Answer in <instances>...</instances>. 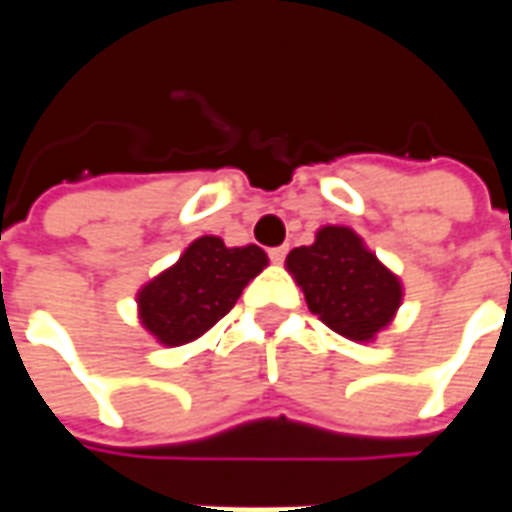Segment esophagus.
<instances>
[{
    "mask_svg": "<svg viewBox=\"0 0 512 512\" xmlns=\"http://www.w3.org/2000/svg\"><path fill=\"white\" fill-rule=\"evenodd\" d=\"M285 255H288V246H277V249H271V252H268L271 263H282V260H285Z\"/></svg>",
    "mask_w": 512,
    "mask_h": 512,
    "instance_id": "esophagus-1",
    "label": "esophagus"
}]
</instances>
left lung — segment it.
<instances>
[{"label":"left lung","mask_w":512,"mask_h":512,"mask_svg":"<svg viewBox=\"0 0 512 512\" xmlns=\"http://www.w3.org/2000/svg\"><path fill=\"white\" fill-rule=\"evenodd\" d=\"M312 315L354 343H373L395 321L403 282L343 224H326L285 260Z\"/></svg>","instance_id":"1"}]
</instances>
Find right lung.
<instances>
[{
  "mask_svg": "<svg viewBox=\"0 0 512 512\" xmlns=\"http://www.w3.org/2000/svg\"><path fill=\"white\" fill-rule=\"evenodd\" d=\"M266 266L260 246H224L222 238L202 235L175 266L139 288V323L167 348L191 343L233 310L241 290Z\"/></svg>",
  "mask_w": 512,
  "mask_h": 512,
  "instance_id": "add662e5",
  "label": "right lung"
}]
</instances>
